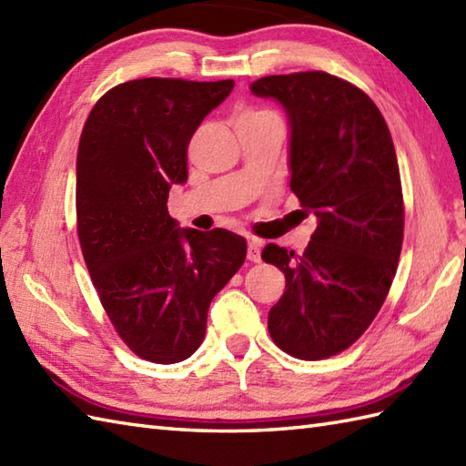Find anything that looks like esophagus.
I'll use <instances>...</instances> for the list:
<instances>
[{"mask_svg":"<svg viewBox=\"0 0 466 466\" xmlns=\"http://www.w3.org/2000/svg\"><path fill=\"white\" fill-rule=\"evenodd\" d=\"M260 242L258 240H250L248 242V252H246V256H248L250 262H260Z\"/></svg>","mask_w":466,"mask_h":466,"instance_id":"esophagus-1","label":"esophagus"}]
</instances>
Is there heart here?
Segmentation results:
<instances>
[{
    "label": "heart",
    "instance_id": "1",
    "mask_svg": "<svg viewBox=\"0 0 466 466\" xmlns=\"http://www.w3.org/2000/svg\"><path fill=\"white\" fill-rule=\"evenodd\" d=\"M248 114H266V112H248Z\"/></svg>",
    "mask_w": 466,
    "mask_h": 466
}]
</instances>
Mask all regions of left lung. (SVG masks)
<instances>
[{
    "label": "left lung",
    "mask_w": 466,
    "mask_h": 466,
    "mask_svg": "<svg viewBox=\"0 0 466 466\" xmlns=\"http://www.w3.org/2000/svg\"><path fill=\"white\" fill-rule=\"evenodd\" d=\"M250 92L289 116L290 187L319 220L302 256L276 244L262 250L286 276L268 330L296 359H329L369 329L397 274L404 232L397 152L379 107L340 77L266 76Z\"/></svg>",
    "instance_id": "left-lung-1"
}]
</instances>
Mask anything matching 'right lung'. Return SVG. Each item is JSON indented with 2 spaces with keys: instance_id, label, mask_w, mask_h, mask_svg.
Masks as SVG:
<instances>
[{
  "instance_id": "obj_1",
  "label": "right lung",
  "mask_w": 466,
  "mask_h": 466,
  "mask_svg": "<svg viewBox=\"0 0 466 466\" xmlns=\"http://www.w3.org/2000/svg\"><path fill=\"white\" fill-rule=\"evenodd\" d=\"M232 80L144 77L112 87L77 146V236L104 310L140 359L182 362L206 334L214 296L246 260L242 236L180 228L167 194L187 180V144Z\"/></svg>"
}]
</instances>
